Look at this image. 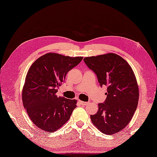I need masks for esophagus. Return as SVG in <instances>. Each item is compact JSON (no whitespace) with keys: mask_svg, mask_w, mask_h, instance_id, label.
Segmentation results:
<instances>
[{"mask_svg":"<svg viewBox=\"0 0 157 157\" xmlns=\"http://www.w3.org/2000/svg\"><path fill=\"white\" fill-rule=\"evenodd\" d=\"M79 102L82 105H87L88 104V102H84V101H79Z\"/></svg>","mask_w":157,"mask_h":157,"instance_id":"34e87169","label":"esophagus"}]
</instances>
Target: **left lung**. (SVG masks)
Returning a JSON list of instances; mask_svg holds the SVG:
<instances>
[{
  "label": "left lung",
  "instance_id": "obj_1",
  "mask_svg": "<svg viewBox=\"0 0 157 157\" xmlns=\"http://www.w3.org/2000/svg\"><path fill=\"white\" fill-rule=\"evenodd\" d=\"M84 62L98 77L101 87L107 86V98L90 116L103 133L115 134L130 122L137 107L139 87L131 67L119 55L109 53L86 57Z\"/></svg>",
  "mask_w": 157,
  "mask_h": 157
}]
</instances>
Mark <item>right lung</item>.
<instances>
[{
	"label": "right lung",
	"mask_w": 157,
	"mask_h": 157,
	"mask_svg": "<svg viewBox=\"0 0 157 157\" xmlns=\"http://www.w3.org/2000/svg\"><path fill=\"white\" fill-rule=\"evenodd\" d=\"M82 59L48 53L30 66L23 87L22 102L31 121L39 128L53 132L69 120L77 101L58 98L56 94L67 72Z\"/></svg>",
	"instance_id": "1"
}]
</instances>
